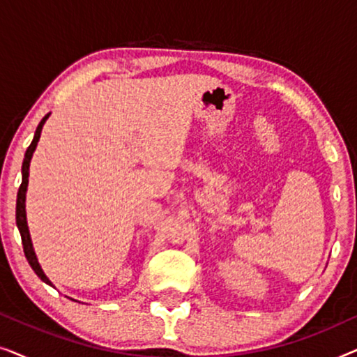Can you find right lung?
Wrapping results in <instances>:
<instances>
[{
  "label": "right lung",
  "instance_id": "obj_1",
  "mask_svg": "<svg viewBox=\"0 0 357 357\" xmlns=\"http://www.w3.org/2000/svg\"><path fill=\"white\" fill-rule=\"evenodd\" d=\"M50 114H47L43 116L40 123H38L37 130H36V135H33V139L31 146H29L27 151H26V155H24V162H22V183L21 187H19V192H17V199H16V224H17V229L19 232H21V238H22V245H24V253H26V258L29 261V265L32 266V270L36 271V275L40 278V280L45 282V284L53 286V282L48 280L45 273H43L40 263L37 260V255L36 252H33V245H32V238H31V232H29V226H27V216H26V193H27V185H29V167H31V160H32V155H33V151L37 148V143L38 139H40V133H42V128L43 125H45V121ZM71 299V297H70ZM75 301V299H71Z\"/></svg>",
  "mask_w": 357,
  "mask_h": 357
}]
</instances>
